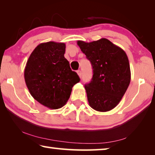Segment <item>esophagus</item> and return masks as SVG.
I'll return each mask as SVG.
<instances>
[{
    "mask_svg": "<svg viewBox=\"0 0 155 155\" xmlns=\"http://www.w3.org/2000/svg\"><path fill=\"white\" fill-rule=\"evenodd\" d=\"M77 74H78V77H79L80 78L81 77V74H82V73H81V70H77Z\"/></svg>",
    "mask_w": 155,
    "mask_h": 155,
    "instance_id": "esophagus-1",
    "label": "esophagus"
}]
</instances>
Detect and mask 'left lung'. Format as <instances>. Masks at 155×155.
I'll return each mask as SVG.
<instances>
[{"mask_svg":"<svg viewBox=\"0 0 155 155\" xmlns=\"http://www.w3.org/2000/svg\"><path fill=\"white\" fill-rule=\"evenodd\" d=\"M93 68L90 83L85 85L89 104L101 112L116 107L130 81L129 61L126 52L106 38L85 42L78 41Z\"/></svg>","mask_w":155,"mask_h":155,"instance_id":"left-lung-1","label":"left lung"}]
</instances>
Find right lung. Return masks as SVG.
Masks as SVG:
<instances>
[{"label": "right lung", "instance_id": "right-lung-1", "mask_svg": "<svg viewBox=\"0 0 155 155\" xmlns=\"http://www.w3.org/2000/svg\"><path fill=\"white\" fill-rule=\"evenodd\" d=\"M65 44L41 43L33 50L26 64L25 80L31 95L51 109L66 104L72 89L80 81L64 57Z\"/></svg>", "mask_w": 155, "mask_h": 155}]
</instances>
